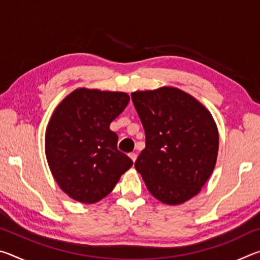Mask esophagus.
Returning <instances> with one entry per match:
<instances>
[{
    "mask_svg": "<svg viewBox=\"0 0 260 260\" xmlns=\"http://www.w3.org/2000/svg\"><path fill=\"white\" fill-rule=\"evenodd\" d=\"M128 156H129V158L133 161H135L136 160V158H138V155H136L135 152H131V153H128Z\"/></svg>",
    "mask_w": 260,
    "mask_h": 260,
    "instance_id": "esophagus-1",
    "label": "esophagus"
}]
</instances>
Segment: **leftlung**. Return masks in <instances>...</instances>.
<instances>
[{"label":"left lung","instance_id":"8db88e82","mask_svg":"<svg viewBox=\"0 0 260 260\" xmlns=\"http://www.w3.org/2000/svg\"><path fill=\"white\" fill-rule=\"evenodd\" d=\"M131 95L146 132L135 169L155 199L182 204L201 191L217 162L219 134L212 114L175 87Z\"/></svg>","mask_w":260,"mask_h":260}]
</instances>
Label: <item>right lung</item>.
<instances>
[{"mask_svg": "<svg viewBox=\"0 0 260 260\" xmlns=\"http://www.w3.org/2000/svg\"><path fill=\"white\" fill-rule=\"evenodd\" d=\"M128 102L122 91L78 88L57 105L46 131V157L52 177L72 200L101 201L133 165L110 129Z\"/></svg>", "mask_w": 260, "mask_h": 260, "instance_id": "add662e5", "label": "right lung"}]
</instances>
